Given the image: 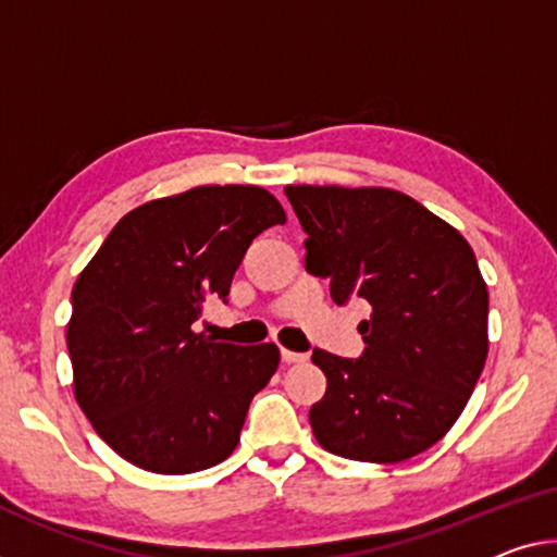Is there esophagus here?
<instances>
[{"instance_id": "1", "label": "esophagus", "mask_w": 557, "mask_h": 557, "mask_svg": "<svg viewBox=\"0 0 557 557\" xmlns=\"http://www.w3.org/2000/svg\"><path fill=\"white\" fill-rule=\"evenodd\" d=\"M281 361H284V363H304L306 356L304 354H296V350L281 348Z\"/></svg>"}]
</instances>
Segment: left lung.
<instances>
[{"mask_svg":"<svg viewBox=\"0 0 557 557\" xmlns=\"http://www.w3.org/2000/svg\"><path fill=\"white\" fill-rule=\"evenodd\" d=\"M308 238L306 271L344 306L361 298V358L313 350L326 396L315 441L366 463H398L438 443L463 413L487 356V288L456 228L393 189L286 186Z\"/></svg>","mask_w":557,"mask_h":557,"instance_id":"1","label":"left lung"}]
</instances>
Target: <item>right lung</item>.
<instances>
[{
  "label": "right lung",
  "instance_id": "1",
  "mask_svg": "<svg viewBox=\"0 0 557 557\" xmlns=\"http://www.w3.org/2000/svg\"><path fill=\"white\" fill-rule=\"evenodd\" d=\"M284 221L259 186H196L126 213L79 273L74 396L124 460L184 475L234 453L278 348L213 344L191 326L209 298L226 304L253 238Z\"/></svg>",
  "mask_w": 557,
  "mask_h": 557
}]
</instances>
